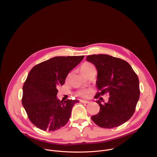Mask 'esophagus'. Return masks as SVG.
<instances>
[{"instance_id": "esophagus-1", "label": "esophagus", "mask_w": 157, "mask_h": 157, "mask_svg": "<svg viewBox=\"0 0 157 157\" xmlns=\"http://www.w3.org/2000/svg\"><path fill=\"white\" fill-rule=\"evenodd\" d=\"M80 102H81V103H83V104H88V103H89V101H85V100H80Z\"/></svg>"}]
</instances>
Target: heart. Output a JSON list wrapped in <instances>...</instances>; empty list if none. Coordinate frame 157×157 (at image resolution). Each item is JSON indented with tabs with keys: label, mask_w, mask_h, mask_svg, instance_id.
<instances>
[{
	"label": "heart",
	"mask_w": 157,
	"mask_h": 157,
	"mask_svg": "<svg viewBox=\"0 0 157 157\" xmlns=\"http://www.w3.org/2000/svg\"><path fill=\"white\" fill-rule=\"evenodd\" d=\"M80 70H81V73H82V75L84 76H86L89 73H90L93 72V71H96V68H95V67L91 63H84L81 66ZM89 91L88 90V89H79V90H78L76 92V94L78 96L85 98V97L87 96Z\"/></svg>",
	"instance_id": "obj_1"
}]
</instances>
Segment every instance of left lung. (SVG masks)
I'll use <instances>...</instances> for the list:
<instances>
[{
  "label": "left lung",
  "mask_w": 157,
  "mask_h": 157,
  "mask_svg": "<svg viewBox=\"0 0 157 157\" xmlns=\"http://www.w3.org/2000/svg\"><path fill=\"white\" fill-rule=\"evenodd\" d=\"M86 60L94 64L98 70L95 98L100 106L99 113L91 117L98 126L111 128L129 120L136 110L140 97L137 75L125 60L107 55H93ZM108 93L109 101L104 103L100 97Z\"/></svg>",
  "instance_id": "left-lung-1"
}]
</instances>
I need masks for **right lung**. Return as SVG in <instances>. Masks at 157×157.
I'll return each mask as SVG.
<instances>
[{
    "instance_id": "right-lung-1",
    "label": "right lung",
    "mask_w": 157,
    "mask_h": 157,
    "mask_svg": "<svg viewBox=\"0 0 157 157\" xmlns=\"http://www.w3.org/2000/svg\"><path fill=\"white\" fill-rule=\"evenodd\" d=\"M84 56H56L41 62L30 70L23 86L21 102L29 120L44 131H55L68 122L78 100L57 98L59 86Z\"/></svg>"
}]
</instances>
